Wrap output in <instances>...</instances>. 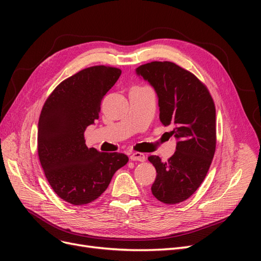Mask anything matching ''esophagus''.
I'll return each mask as SVG.
<instances>
[{"mask_svg": "<svg viewBox=\"0 0 261 261\" xmlns=\"http://www.w3.org/2000/svg\"><path fill=\"white\" fill-rule=\"evenodd\" d=\"M129 158H130V160H133V161L144 162L146 160V155L144 153H141V152H133V153H130Z\"/></svg>", "mask_w": 261, "mask_h": 261, "instance_id": "34e87169", "label": "esophagus"}]
</instances>
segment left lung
<instances>
[{"label": "left lung", "mask_w": 261, "mask_h": 261, "mask_svg": "<svg viewBox=\"0 0 261 261\" xmlns=\"http://www.w3.org/2000/svg\"><path fill=\"white\" fill-rule=\"evenodd\" d=\"M137 75L151 85L159 98L160 121L171 126L176 151L168 161L148 160L156 171L151 186L155 198L174 204L189 198L206 177L216 151V107L206 87L193 73L169 61L140 65Z\"/></svg>", "instance_id": "8db88e82"}]
</instances>
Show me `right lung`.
<instances>
[{
  "instance_id": "obj_1",
  "label": "right lung",
  "mask_w": 261,
  "mask_h": 261,
  "mask_svg": "<svg viewBox=\"0 0 261 261\" xmlns=\"http://www.w3.org/2000/svg\"><path fill=\"white\" fill-rule=\"evenodd\" d=\"M121 74L120 68L106 65L82 69L57 86L41 110L39 160L55 194L75 206L96 200L128 162L124 153L88 148L84 136L99 118L101 101Z\"/></svg>"
}]
</instances>
